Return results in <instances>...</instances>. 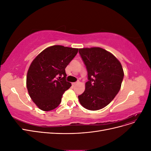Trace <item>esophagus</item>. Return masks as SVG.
<instances>
[{
    "label": "esophagus",
    "mask_w": 151,
    "mask_h": 151,
    "mask_svg": "<svg viewBox=\"0 0 151 151\" xmlns=\"http://www.w3.org/2000/svg\"><path fill=\"white\" fill-rule=\"evenodd\" d=\"M78 83H79V82H76V83H72V85H73V86H76V84H77Z\"/></svg>",
    "instance_id": "esophagus-1"
}]
</instances>
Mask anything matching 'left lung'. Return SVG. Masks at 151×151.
Segmentation results:
<instances>
[{"label": "left lung", "instance_id": "8db88e82", "mask_svg": "<svg viewBox=\"0 0 151 151\" xmlns=\"http://www.w3.org/2000/svg\"><path fill=\"white\" fill-rule=\"evenodd\" d=\"M88 72L84 92L78 98L82 106L89 110L101 109L110 103L119 92L124 73L119 60L99 47L79 49Z\"/></svg>", "mask_w": 151, "mask_h": 151}]
</instances>
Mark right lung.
<instances>
[{
    "label": "right lung",
    "mask_w": 151,
    "mask_h": 151,
    "mask_svg": "<svg viewBox=\"0 0 151 151\" xmlns=\"http://www.w3.org/2000/svg\"><path fill=\"white\" fill-rule=\"evenodd\" d=\"M77 52V48L54 45L45 49L32 62L26 86L31 98L40 109L50 111L60 104L63 94L71 86L66 81L65 68Z\"/></svg>",
    "instance_id": "add662e5"
}]
</instances>
